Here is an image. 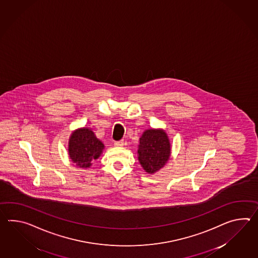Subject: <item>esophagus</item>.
<instances>
[{"label": "esophagus", "instance_id": "34e87169", "mask_svg": "<svg viewBox=\"0 0 258 258\" xmlns=\"http://www.w3.org/2000/svg\"><path fill=\"white\" fill-rule=\"evenodd\" d=\"M114 145L116 146V147H121V146L124 145V142L123 141H115V143H114Z\"/></svg>", "mask_w": 258, "mask_h": 258}]
</instances>
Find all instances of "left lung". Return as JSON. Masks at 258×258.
I'll return each mask as SVG.
<instances>
[{
    "mask_svg": "<svg viewBox=\"0 0 258 258\" xmlns=\"http://www.w3.org/2000/svg\"><path fill=\"white\" fill-rule=\"evenodd\" d=\"M139 161L147 173H155L165 166L169 159L170 143L166 132L161 130H148L140 139Z\"/></svg>",
    "mask_w": 258,
    "mask_h": 258,
    "instance_id": "8db88e82",
    "label": "left lung"
}]
</instances>
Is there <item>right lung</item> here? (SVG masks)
Masks as SVG:
<instances>
[{
  "label": "right lung",
  "mask_w": 258,
  "mask_h": 258,
  "mask_svg": "<svg viewBox=\"0 0 258 258\" xmlns=\"http://www.w3.org/2000/svg\"><path fill=\"white\" fill-rule=\"evenodd\" d=\"M103 144L94 133L86 127L73 132L69 140V157L76 166L89 167L102 154Z\"/></svg>",
  "instance_id": "right-lung-1"
}]
</instances>
